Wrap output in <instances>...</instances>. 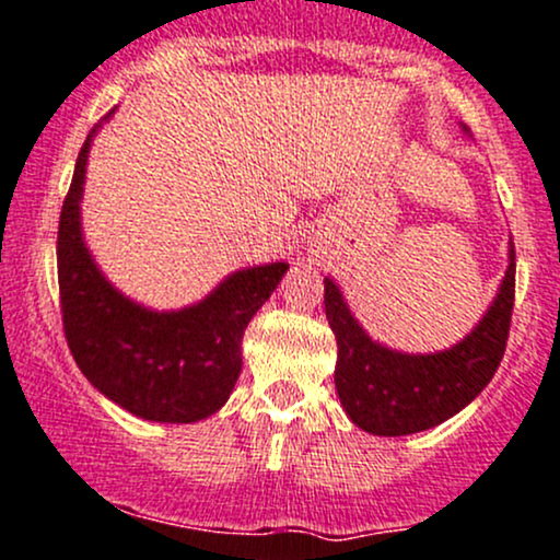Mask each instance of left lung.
Wrapping results in <instances>:
<instances>
[{
  "instance_id": "left-lung-1",
  "label": "left lung",
  "mask_w": 560,
  "mask_h": 560,
  "mask_svg": "<svg viewBox=\"0 0 560 560\" xmlns=\"http://www.w3.org/2000/svg\"><path fill=\"white\" fill-rule=\"evenodd\" d=\"M323 302L337 337L334 383L350 420L377 436L434 429L469 405L504 359L515 304V245H510V267L486 318L445 353L405 355L380 348L350 315L331 280L323 288Z\"/></svg>"
}]
</instances>
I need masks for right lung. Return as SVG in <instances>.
Returning a JSON list of instances; mask_svg holds the SVG:
<instances>
[{
  "instance_id": "obj_1",
  "label": "right lung",
  "mask_w": 560,
  "mask_h": 560,
  "mask_svg": "<svg viewBox=\"0 0 560 560\" xmlns=\"http://www.w3.org/2000/svg\"><path fill=\"white\" fill-rule=\"evenodd\" d=\"M96 131V129H94ZM91 131L59 218V299L69 353L115 405L159 423H194L226 405L242 369V337L288 264L242 269L180 313H151L102 278L80 240Z\"/></svg>"
}]
</instances>
